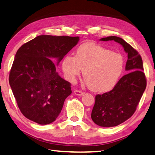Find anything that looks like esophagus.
Returning <instances> with one entry per match:
<instances>
[{"label": "esophagus", "instance_id": "34e87169", "mask_svg": "<svg viewBox=\"0 0 155 155\" xmlns=\"http://www.w3.org/2000/svg\"><path fill=\"white\" fill-rule=\"evenodd\" d=\"M74 94L76 96H82L84 93L82 91H80V90H75V91H74Z\"/></svg>", "mask_w": 155, "mask_h": 155}]
</instances>
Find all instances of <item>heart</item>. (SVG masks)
I'll return each mask as SVG.
<instances>
[{"instance_id":"1","label":"heart","mask_w":155,"mask_h":155,"mask_svg":"<svg viewBox=\"0 0 155 155\" xmlns=\"http://www.w3.org/2000/svg\"><path fill=\"white\" fill-rule=\"evenodd\" d=\"M124 68L120 54L93 43H85L76 49L75 56L68 54L62 61L66 79L74 83L83 69L84 83L91 91L105 93L115 87Z\"/></svg>"}]
</instances>
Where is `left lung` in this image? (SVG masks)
<instances>
[{
  "label": "left lung",
  "instance_id": "left-lung-1",
  "mask_svg": "<svg viewBox=\"0 0 155 155\" xmlns=\"http://www.w3.org/2000/svg\"><path fill=\"white\" fill-rule=\"evenodd\" d=\"M114 41L124 48L127 53L125 70L123 76L110 91L97 94L91 112V119L101 127H110L120 125L135 112L146 88L142 58L139 53L120 37L111 36L101 41Z\"/></svg>",
  "mask_w": 155,
  "mask_h": 155
}]
</instances>
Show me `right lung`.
Segmentation results:
<instances>
[{
    "label": "right lung",
    "instance_id": "add662e5",
    "mask_svg": "<svg viewBox=\"0 0 155 155\" xmlns=\"http://www.w3.org/2000/svg\"><path fill=\"white\" fill-rule=\"evenodd\" d=\"M79 40V37L40 35L18 48L9 82L25 117L40 125L58 118L72 91L71 83L59 75L53 61L58 65Z\"/></svg>",
    "mask_w": 155,
    "mask_h": 155
}]
</instances>
